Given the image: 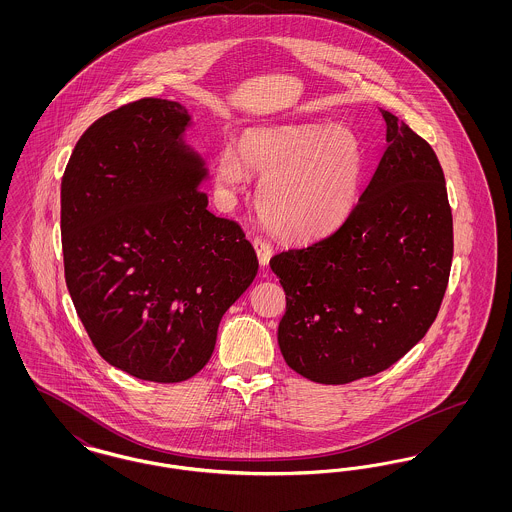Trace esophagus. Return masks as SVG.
Returning a JSON list of instances; mask_svg holds the SVG:
<instances>
[{"instance_id":"esophagus-1","label":"esophagus","mask_w":512,"mask_h":512,"mask_svg":"<svg viewBox=\"0 0 512 512\" xmlns=\"http://www.w3.org/2000/svg\"><path fill=\"white\" fill-rule=\"evenodd\" d=\"M253 247H255V251H257V257H259V263H261V267H268V261H270V257H272V245L268 244L267 240H263V238H253Z\"/></svg>"}]
</instances>
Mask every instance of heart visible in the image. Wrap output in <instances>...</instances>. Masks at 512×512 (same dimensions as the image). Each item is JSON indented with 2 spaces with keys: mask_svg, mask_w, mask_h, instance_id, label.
<instances>
[{
  "mask_svg": "<svg viewBox=\"0 0 512 512\" xmlns=\"http://www.w3.org/2000/svg\"><path fill=\"white\" fill-rule=\"evenodd\" d=\"M238 146L240 153L220 151L217 182L234 192L249 172L265 176L257 207L278 236L311 242L349 217L363 174V149L351 130L330 124L249 128Z\"/></svg>",
  "mask_w": 512,
  "mask_h": 512,
  "instance_id": "1",
  "label": "heart"
}]
</instances>
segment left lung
<instances>
[{
	"label": "left lung",
	"mask_w": 512,
	"mask_h": 512,
	"mask_svg": "<svg viewBox=\"0 0 512 512\" xmlns=\"http://www.w3.org/2000/svg\"><path fill=\"white\" fill-rule=\"evenodd\" d=\"M382 117L388 147L349 217L270 259L286 292L280 351L318 384L397 363L426 336L449 282L453 217L438 157L390 111Z\"/></svg>",
	"instance_id": "1"
}]
</instances>
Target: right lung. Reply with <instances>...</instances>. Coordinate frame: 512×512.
I'll use <instances>...</instances> for the list:
<instances>
[{"label":"right lung","instance_id":"add662e5","mask_svg":"<svg viewBox=\"0 0 512 512\" xmlns=\"http://www.w3.org/2000/svg\"><path fill=\"white\" fill-rule=\"evenodd\" d=\"M178 101L144 98L94 122L61 180L65 280L99 355L140 380L184 382L209 363L220 318L259 261L215 217L205 161Z\"/></svg>","mask_w":512,"mask_h":512}]
</instances>
